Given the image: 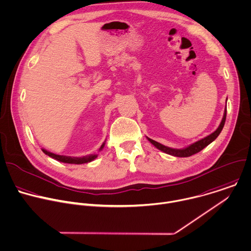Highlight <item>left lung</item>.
Returning a JSON list of instances; mask_svg holds the SVG:
<instances>
[{"mask_svg":"<svg viewBox=\"0 0 251 251\" xmlns=\"http://www.w3.org/2000/svg\"><path fill=\"white\" fill-rule=\"evenodd\" d=\"M226 109H225V112H224V116H223V119H222V122L220 124V126H218V128L213 132L211 133L210 135L192 143L191 145L185 147V148H182V149H175V148H170L168 146H165L151 138H148L147 139L159 150L169 154V155H172V156H176V157H189L193 154H196L198 153L199 151H201L203 148H205L207 145H209L211 142H213L217 137L218 135L221 133L223 127H224V125H225V122H226Z\"/></svg>","mask_w":251,"mask_h":251,"instance_id":"left-lung-1","label":"left lung"}]
</instances>
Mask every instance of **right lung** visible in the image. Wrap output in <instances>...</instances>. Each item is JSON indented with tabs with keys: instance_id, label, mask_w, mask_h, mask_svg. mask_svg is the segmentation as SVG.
Wrapping results in <instances>:
<instances>
[{
	"instance_id": "right-lung-1",
	"label": "right lung",
	"mask_w": 251,
	"mask_h": 251,
	"mask_svg": "<svg viewBox=\"0 0 251 251\" xmlns=\"http://www.w3.org/2000/svg\"><path fill=\"white\" fill-rule=\"evenodd\" d=\"M104 145H105V142L101 145L100 149L99 150H102L104 148ZM42 151L48 155L49 157L59 161V162H63V163H67V164H85V163H89L91 161H93L94 159L97 158V155L95 154H91V155H87V156H84V157H71V156H64V155H57V154H54L52 152H49L47 151L46 149H42Z\"/></svg>"
}]
</instances>
